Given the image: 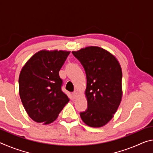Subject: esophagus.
Returning <instances> with one entry per match:
<instances>
[{
    "instance_id": "1",
    "label": "esophagus",
    "mask_w": 153,
    "mask_h": 153,
    "mask_svg": "<svg viewBox=\"0 0 153 153\" xmlns=\"http://www.w3.org/2000/svg\"><path fill=\"white\" fill-rule=\"evenodd\" d=\"M72 94H73V97L74 98H77V97H78V93H77L76 91L74 92L73 93H72Z\"/></svg>"
}]
</instances>
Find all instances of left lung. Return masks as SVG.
I'll return each instance as SVG.
<instances>
[{"mask_svg":"<svg viewBox=\"0 0 153 153\" xmlns=\"http://www.w3.org/2000/svg\"><path fill=\"white\" fill-rule=\"evenodd\" d=\"M86 75L88 108L80 113L87 126L100 128L113 117L122 98V71L112 54L98 46L72 51Z\"/></svg>","mask_w":153,"mask_h":153,"instance_id":"8db88e82","label":"left lung"}]
</instances>
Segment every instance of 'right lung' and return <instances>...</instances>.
I'll return each instance as SVG.
<instances>
[{"label": "right lung", "mask_w": 153, "mask_h": 153, "mask_svg": "<svg viewBox=\"0 0 153 153\" xmlns=\"http://www.w3.org/2000/svg\"><path fill=\"white\" fill-rule=\"evenodd\" d=\"M69 51L42 50L34 54L23 67L19 77V92L31 119L46 125L58 117L69 98L61 90L59 72Z\"/></svg>", "instance_id": "obj_1"}]
</instances>
